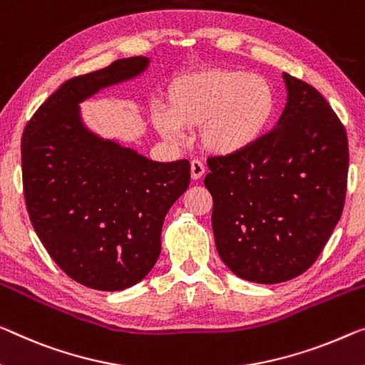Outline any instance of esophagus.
<instances>
[{
	"label": "esophagus",
	"instance_id": "esophagus-1",
	"mask_svg": "<svg viewBox=\"0 0 365 365\" xmlns=\"http://www.w3.org/2000/svg\"><path fill=\"white\" fill-rule=\"evenodd\" d=\"M204 173H205V166L202 161H199V160L190 161V178H192L194 181H197V179L204 176Z\"/></svg>",
	"mask_w": 365,
	"mask_h": 365
}]
</instances>
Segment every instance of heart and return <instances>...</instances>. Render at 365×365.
Returning <instances> with one entry per match:
<instances>
[{
  "label": "heart",
  "instance_id": "b5f03b06",
  "mask_svg": "<svg viewBox=\"0 0 365 365\" xmlns=\"http://www.w3.org/2000/svg\"><path fill=\"white\" fill-rule=\"evenodd\" d=\"M276 109V91L266 78L241 70H205L173 83L166 112L155 115V125L168 138L200 125L202 147L235 155L264 137Z\"/></svg>",
  "mask_w": 365,
  "mask_h": 365
}]
</instances>
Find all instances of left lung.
Listing matches in <instances>:
<instances>
[{"mask_svg": "<svg viewBox=\"0 0 365 365\" xmlns=\"http://www.w3.org/2000/svg\"><path fill=\"white\" fill-rule=\"evenodd\" d=\"M287 104L274 130L241 153L210 156L204 184L222 261L238 277L279 284L304 274L343 214L344 125L308 83L284 73Z\"/></svg>", "mask_w": 365, "mask_h": 365, "instance_id": "left-lung-1", "label": "left lung"}]
</instances>
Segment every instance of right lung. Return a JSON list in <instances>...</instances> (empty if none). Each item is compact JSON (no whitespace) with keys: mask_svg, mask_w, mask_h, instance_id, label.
I'll return each mask as SVG.
<instances>
[{"mask_svg":"<svg viewBox=\"0 0 365 365\" xmlns=\"http://www.w3.org/2000/svg\"><path fill=\"white\" fill-rule=\"evenodd\" d=\"M147 57L70 78L22 133V187L38 240L73 280L96 290L140 282L161 251V227L190 181L187 160L156 163L83 125L78 103L142 73Z\"/></svg>","mask_w":365,"mask_h":365,"instance_id":"obj_1","label":"right lung"}]
</instances>
